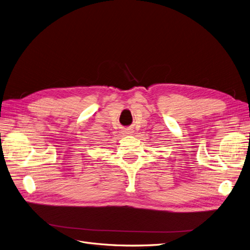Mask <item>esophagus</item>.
I'll return each instance as SVG.
<instances>
[{"instance_id":"esophagus-1","label":"esophagus","mask_w":250,"mask_h":250,"mask_svg":"<svg viewBox=\"0 0 250 250\" xmlns=\"http://www.w3.org/2000/svg\"><path fill=\"white\" fill-rule=\"evenodd\" d=\"M124 133L125 135H133L134 131H133L132 127H125V128H124Z\"/></svg>"}]
</instances>
